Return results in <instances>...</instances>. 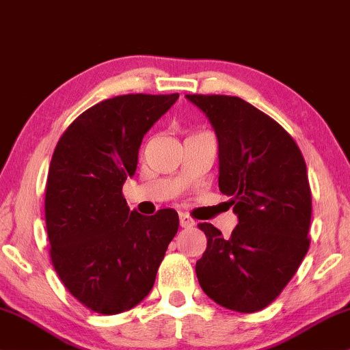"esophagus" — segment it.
<instances>
[{
    "label": "esophagus",
    "mask_w": 350,
    "mask_h": 350,
    "mask_svg": "<svg viewBox=\"0 0 350 350\" xmlns=\"http://www.w3.org/2000/svg\"><path fill=\"white\" fill-rule=\"evenodd\" d=\"M179 223H180V226H183V228H192L193 224H196V221L190 218L189 215L180 213L179 215Z\"/></svg>",
    "instance_id": "esophagus-1"
}]
</instances>
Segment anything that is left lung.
Here are the masks:
<instances>
[{
	"label": "left lung",
	"instance_id": "left-lung-1",
	"mask_svg": "<svg viewBox=\"0 0 350 350\" xmlns=\"http://www.w3.org/2000/svg\"><path fill=\"white\" fill-rule=\"evenodd\" d=\"M185 96L215 127L218 185L239 216L229 239L198 224L206 236L198 282L221 307L258 312L282 293L310 247L307 165L289 132L254 105L231 95Z\"/></svg>",
	"mask_w": 350,
	"mask_h": 350
}]
</instances>
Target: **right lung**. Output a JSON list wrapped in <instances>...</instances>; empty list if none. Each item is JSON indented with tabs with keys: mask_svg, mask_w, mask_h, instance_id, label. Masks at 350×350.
Masks as SVG:
<instances>
[{
	"mask_svg": "<svg viewBox=\"0 0 350 350\" xmlns=\"http://www.w3.org/2000/svg\"><path fill=\"white\" fill-rule=\"evenodd\" d=\"M179 94H129L100 101L57 140L45 190L50 256L66 289L101 315L147 297L179 216L131 211L122 184L134 176L144 135Z\"/></svg>",
	"mask_w": 350,
	"mask_h": 350,
	"instance_id": "1",
	"label": "right lung"
}]
</instances>
